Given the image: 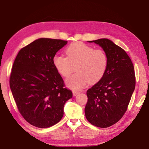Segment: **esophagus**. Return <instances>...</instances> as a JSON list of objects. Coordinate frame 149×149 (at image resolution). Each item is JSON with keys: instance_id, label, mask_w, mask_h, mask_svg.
<instances>
[{"instance_id": "1", "label": "esophagus", "mask_w": 149, "mask_h": 149, "mask_svg": "<svg viewBox=\"0 0 149 149\" xmlns=\"http://www.w3.org/2000/svg\"><path fill=\"white\" fill-rule=\"evenodd\" d=\"M79 91H73V96H76V95H77L78 94H79Z\"/></svg>"}]
</instances>
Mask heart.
<instances>
[{"instance_id": "heart-1", "label": "heart", "mask_w": 149, "mask_h": 149, "mask_svg": "<svg viewBox=\"0 0 149 149\" xmlns=\"http://www.w3.org/2000/svg\"><path fill=\"white\" fill-rule=\"evenodd\" d=\"M67 57L55 55L53 64L61 76L68 77L76 67L77 73L66 79L68 86L75 90L84 88L88 82H98L106 73L108 66V58L101 49H94L83 43L71 44L66 49Z\"/></svg>"}]
</instances>
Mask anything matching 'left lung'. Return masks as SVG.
I'll return each mask as SVG.
<instances>
[{"label":"left lung","instance_id":"left-lung-1","mask_svg":"<svg viewBox=\"0 0 149 149\" xmlns=\"http://www.w3.org/2000/svg\"><path fill=\"white\" fill-rule=\"evenodd\" d=\"M100 45L108 58V66L101 80L87 91L84 112L93 125L106 128L118 122L127 111L136 86L131 60L124 49L107 38L88 42Z\"/></svg>","mask_w":149,"mask_h":149}]
</instances>
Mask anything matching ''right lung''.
Returning <instances> with one entry per match:
<instances>
[{"label": "right lung", "mask_w": 149, "mask_h": 149, "mask_svg": "<svg viewBox=\"0 0 149 149\" xmlns=\"http://www.w3.org/2000/svg\"><path fill=\"white\" fill-rule=\"evenodd\" d=\"M62 40L40 38L22 48L16 56L10 87L18 109L32 125L47 128L63 116L66 102L73 97L53 64Z\"/></svg>", "instance_id": "right-lung-1"}]
</instances>
